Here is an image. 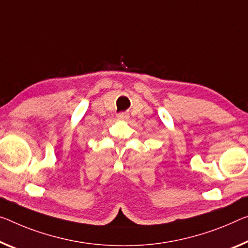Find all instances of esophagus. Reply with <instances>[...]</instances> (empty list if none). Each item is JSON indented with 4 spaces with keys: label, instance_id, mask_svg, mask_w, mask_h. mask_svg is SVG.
<instances>
[{
    "label": "esophagus",
    "instance_id": "obj_1",
    "mask_svg": "<svg viewBox=\"0 0 248 248\" xmlns=\"http://www.w3.org/2000/svg\"><path fill=\"white\" fill-rule=\"evenodd\" d=\"M116 116H117V119H119V120H126V119H128V114L127 113H119Z\"/></svg>",
    "mask_w": 248,
    "mask_h": 248
}]
</instances>
